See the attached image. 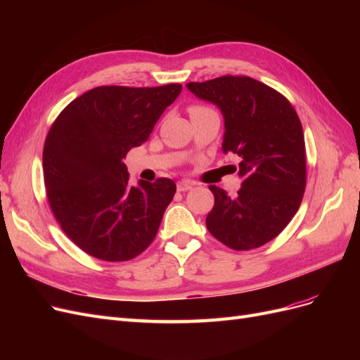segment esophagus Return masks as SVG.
Returning a JSON list of instances; mask_svg holds the SVG:
<instances>
[{
    "label": "esophagus",
    "mask_w": 360,
    "mask_h": 360,
    "mask_svg": "<svg viewBox=\"0 0 360 360\" xmlns=\"http://www.w3.org/2000/svg\"><path fill=\"white\" fill-rule=\"evenodd\" d=\"M193 188V183L192 181H188V180H181L177 183V191L179 192H186V191H191Z\"/></svg>",
    "instance_id": "esophagus-1"
}]
</instances>
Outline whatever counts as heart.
Masks as SVG:
<instances>
[{"mask_svg":"<svg viewBox=\"0 0 360 360\" xmlns=\"http://www.w3.org/2000/svg\"><path fill=\"white\" fill-rule=\"evenodd\" d=\"M201 110H207V108H202V106H193V108H191V111H201Z\"/></svg>","mask_w":360,"mask_h":360,"instance_id":"1","label":"heart"}]
</instances>
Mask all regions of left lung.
<instances>
[{
    "label": "left lung",
    "mask_w": 360,
    "mask_h": 360,
    "mask_svg": "<svg viewBox=\"0 0 360 360\" xmlns=\"http://www.w3.org/2000/svg\"><path fill=\"white\" fill-rule=\"evenodd\" d=\"M188 90L219 108L224 153L240 158L236 197L210 186L214 205L207 230L225 246L249 250L275 238L299 210L307 184L300 120L276 90L249 76L189 82Z\"/></svg>",
    "instance_id": "obj_1"
}]
</instances>
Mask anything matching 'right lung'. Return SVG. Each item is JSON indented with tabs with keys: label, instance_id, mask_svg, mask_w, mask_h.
Returning <instances> with one entry per match:
<instances>
[{
	"label": "right lung",
	"instance_id": "1",
	"mask_svg": "<svg viewBox=\"0 0 360 360\" xmlns=\"http://www.w3.org/2000/svg\"><path fill=\"white\" fill-rule=\"evenodd\" d=\"M180 91V84L97 86L72 101L51 126L43 148L48 200L84 252L127 261L153 242L176 183L139 180L132 186L123 159L146 143Z\"/></svg>",
	"mask_w": 360,
	"mask_h": 360
}]
</instances>
